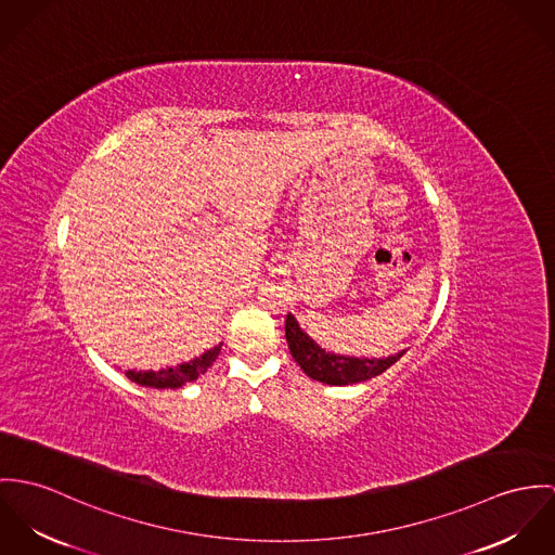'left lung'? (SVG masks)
<instances>
[{"label": "left lung", "instance_id": "left-lung-1", "mask_svg": "<svg viewBox=\"0 0 555 555\" xmlns=\"http://www.w3.org/2000/svg\"><path fill=\"white\" fill-rule=\"evenodd\" d=\"M285 338L292 351V358L310 378L327 385H353L378 376L380 372L393 366L404 351L389 358H347L321 349L307 332L298 325L294 314L285 319Z\"/></svg>", "mask_w": 555, "mask_h": 555}]
</instances>
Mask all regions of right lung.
I'll use <instances>...</instances> for the list:
<instances>
[{
    "label": "right lung",
    "instance_id": "1",
    "mask_svg": "<svg viewBox=\"0 0 555 555\" xmlns=\"http://www.w3.org/2000/svg\"><path fill=\"white\" fill-rule=\"evenodd\" d=\"M221 351V343L212 349H208L206 353H202L199 358L185 362L181 366H175V369H162L157 370H127L125 376L142 387H155V389H177V387H183L186 383H193L199 374H204L206 370L212 366V362L217 360Z\"/></svg>",
    "mask_w": 555,
    "mask_h": 555
}]
</instances>
